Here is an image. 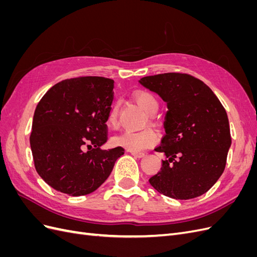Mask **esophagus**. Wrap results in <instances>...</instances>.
<instances>
[{"label": "esophagus", "mask_w": 257, "mask_h": 257, "mask_svg": "<svg viewBox=\"0 0 257 257\" xmlns=\"http://www.w3.org/2000/svg\"><path fill=\"white\" fill-rule=\"evenodd\" d=\"M131 154L133 155L134 158H137V159H142V158H144L145 157V153H143V152H134V151H132L131 152Z\"/></svg>", "instance_id": "esophagus-1"}]
</instances>
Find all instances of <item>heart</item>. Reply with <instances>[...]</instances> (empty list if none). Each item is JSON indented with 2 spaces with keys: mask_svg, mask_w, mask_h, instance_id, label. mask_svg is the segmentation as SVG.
Masks as SVG:
<instances>
[{
  "mask_svg": "<svg viewBox=\"0 0 257 257\" xmlns=\"http://www.w3.org/2000/svg\"><path fill=\"white\" fill-rule=\"evenodd\" d=\"M136 102L141 106L145 112L149 115H153L159 109V103L150 93L139 92L135 95ZM118 105H113L111 110L108 114V125L110 127H114L118 123ZM159 142V135L152 130H143L139 132L125 131L123 133L116 135L112 138V144L114 146H120L125 148V149L134 152H139L148 149Z\"/></svg>",
  "mask_w": 257,
  "mask_h": 257,
  "instance_id": "heart-1",
  "label": "heart"
}]
</instances>
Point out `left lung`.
<instances>
[{"instance_id":"left-lung-1","label":"left lung","mask_w":257,"mask_h":257,"mask_svg":"<svg viewBox=\"0 0 257 257\" xmlns=\"http://www.w3.org/2000/svg\"><path fill=\"white\" fill-rule=\"evenodd\" d=\"M167 104L161 170L149 179L163 195L191 199L205 194L226 165L231 145L227 113L212 90L195 77L167 73L139 79Z\"/></svg>"}]
</instances>
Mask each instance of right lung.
I'll return each mask as SVG.
<instances>
[{
    "instance_id": "add662e5",
    "label": "right lung",
    "mask_w": 257,
    "mask_h": 257,
    "mask_svg": "<svg viewBox=\"0 0 257 257\" xmlns=\"http://www.w3.org/2000/svg\"><path fill=\"white\" fill-rule=\"evenodd\" d=\"M112 89L113 80L103 77L66 79L54 84L37 104L31 150L36 172L54 190L71 196L94 192L124 154L122 147L102 149Z\"/></svg>"
}]
</instances>
